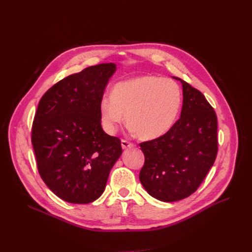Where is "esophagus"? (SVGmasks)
I'll return each instance as SVG.
<instances>
[{
  "mask_svg": "<svg viewBox=\"0 0 252 252\" xmlns=\"http://www.w3.org/2000/svg\"><path fill=\"white\" fill-rule=\"evenodd\" d=\"M122 147H123V149L133 148V147H134V144L128 142V141H126V140H122Z\"/></svg>",
  "mask_w": 252,
  "mask_h": 252,
  "instance_id": "34e87169",
  "label": "esophagus"
}]
</instances>
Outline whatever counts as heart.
<instances>
[{"instance_id": "1", "label": "heart", "mask_w": 252, "mask_h": 252, "mask_svg": "<svg viewBox=\"0 0 252 252\" xmlns=\"http://www.w3.org/2000/svg\"><path fill=\"white\" fill-rule=\"evenodd\" d=\"M182 103L179 85L169 78L141 75L116 84L100 100L103 128L114 134L126 114L130 129L142 140L157 139L173 126Z\"/></svg>"}]
</instances>
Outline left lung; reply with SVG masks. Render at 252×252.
Instances as JSON below:
<instances>
[{
    "instance_id": "left-lung-1",
    "label": "left lung",
    "mask_w": 252,
    "mask_h": 252,
    "mask_svg": "<svg viewBox=\"0 0 252 252\" xmlns=\"http://www.w3.org/2000/svg\"><path fill=\"white\" fill-rule=\"evenodd\" d=\"M183 85L181 117L163 136L140 144L145 162L140 181L152 197L174 202L193 194L218 154V119L200 91Z\"/></svg>"
}]
</instances>
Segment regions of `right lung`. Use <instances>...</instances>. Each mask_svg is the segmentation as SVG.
Wrapping results in <instances>:
<instances>
[{"mask_svg":"<svg viewBox=\"0 0 252 252\" xmlns=\"http://www.w3.org/2000/svg\"><path fill=\"white\" fill-rule=\"evenodd\" d=\"M114 63H102L61 79L38 102L32 143L39 176L62 200L87 204L103 193L123 153L121 140L101 126L99 104Z\"/></svg>","mask_w":252,"mask_h":252,"instance_id":"1","label":"right lung"}]
</instances>
